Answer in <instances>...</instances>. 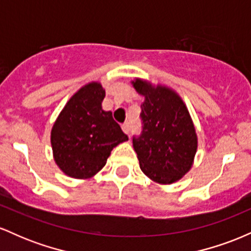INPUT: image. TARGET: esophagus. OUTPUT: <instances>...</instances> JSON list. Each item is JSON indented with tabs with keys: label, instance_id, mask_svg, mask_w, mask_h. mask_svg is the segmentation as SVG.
<instances>
[{
	"label": "esophagus",
	"instance_id": "obj_1",
	"mask_svg": "<svg viewBox=\"0 0 251 251\" xmlns=\"http://www.w3.org/2000/svg\"><path fill=\"white\" fill-rule=\"evenodd\" d=\"M122 128H123V131L125 132L126 134H129V123H125V124H123Z\"/></svg>",
	"mask_w": 251,
	"mask_h": 251
}]
</instances>
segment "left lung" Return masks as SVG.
<instances>
[{
    "label": "left lung",
    "instance_id": "left-lung-1",
    "mask_svg": "<svg viewBox=\"0 0 251 251\" xmlns=\"http://www.w3.org/2000/svg\"><path fill=\"white\" fill-rule=\"evenodd\" d=\"M132 85L145 97L140 106L142 133L133 137L140 169L155 183H175L188 174L197 151V134L186 105L165 86L142 79Z\"/></svg>",
    "mask_w": 251,
    "mask_h": 251
}]
</instances>
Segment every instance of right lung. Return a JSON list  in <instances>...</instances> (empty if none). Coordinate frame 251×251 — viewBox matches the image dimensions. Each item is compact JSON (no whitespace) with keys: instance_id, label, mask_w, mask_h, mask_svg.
I'll use <instances>...</instances> for the list:
<instances>
[{"instance_id":"1","label":"right lung","mask_w":251,"mask_h":251,"mask_svg":"<svg viewBox=\"0 0 251 251\" xmlns=\"http://www.w3.org/2000/svg\"><path fill=\"white\" fill-rule=\"evenodd\" d=\"M105 89L89 82L68 100L54 123L50 133L54 160L65 175L86 179L105 166L111 151L128 137L103 111Z\"/></svg>"}]
</instances>
